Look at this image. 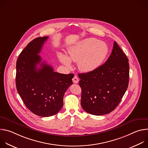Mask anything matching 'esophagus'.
Returning <instances> with one entry per match:
<instances>
[{
    "label": "esophagus",
    "instance_id": "34e87169",
    "mask_svg": "<svg viewBox=\"0 0 148 148\" xmlns=\"http://www.w3.org/2000/svg\"><path fill=\"white\" fill-rule=\"evenodd\" d=\"M73 82L74 84H77V83L79 82V79H78V77H77L76 75H75V76L73 77Z\"/></svg>",
    "mask_w": 148,
    "mask_h": 148
}]
</instances>
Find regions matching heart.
Instances as JSON below:
<instances>
[{
	"label": "heart",
	"instance_id": "1",
	"mask_svg": "<svg viewBox=\"0 0 148 148\" xmlns=\"http://www.w3.org/2000/svg\"><path fill=\"white\" fill-rule=\"evenodd\" d=\"M108 47L103 42L95 38L82 40L68 49V57L58 53L60 61L67 67H70L71 60L78 61L79 70L84 73H89L98 68L108 54Z\"/></svg>",
	"mask_w": 148,
	"mask_h": 148
}]
</instances>
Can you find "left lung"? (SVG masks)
<instances>
[{
    "label": "left lung",
    "mask_w": 148,
    "mask_h": 148,
    "mask_svg": "<svg viewBox=\"0 0 148 148\" xmlns=\"http://www.w3.org/2000/svg\"><path fill=\"white\" fill-rule=\"evenodd\" d=\"M128 61L115 41L111 56L103 64L92 71L78 74L84 111L103 115L116 108L128 87Z\"/></svg>",
    "instance_id": "obj_1"
}]
</instances>
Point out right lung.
Here are the masks:
<instances>
[{
    "instance_id": "right-lung-1",
    "label": "right lung",
    "mask_w": 148,
    "mask_h": 148,
    "mask_svg": "<svg viewBox=\"0 0 148 148\" xmlns=\"http://www.w3.org/2000/svg\"><path fill=\"white\" fill-rule=\"evenodd\" d=\"M48 37H37L30 41L16 62L17 92L31 112L43 117L53 116L60 111L63 97L73 84L74 77L73 74L54 72L46 62H41V58L38 54Z\"/></svg>"
}]
</instances>
